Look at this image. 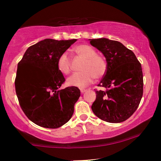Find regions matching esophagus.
<instances>
[{
    "instance_id": "34e87169",
    "label": "esophagus",
    "mask_w": 161,
    "mask_h": 161,
    "mask_svg": "<svg viewBox=\"0 0 161 161\" xmlns=\"http://www.w3.org/2000/svg\"><path fill=\"white\" fill-rule=\"evenodd\" d=\"M86 92V89H80V92H81V94L85 93Z\"/></svg>"
}]
</instances>
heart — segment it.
I'll return each instance as SVG.
<instances>
[{
    "mask_svg": "<svg viewBox=\"0 0 161 161\" xmlns=\"http://www.w3.org/2000/svg\"><path fill=\"white\" fill-rule=\"evenodd\" d=\"M74 52L84 59L81 65V72H75L67 80V84L69 86L83 88L87 86L93 80L94 78H100L104 75L107 69L105 60L102 56L97 55L96 50L91 46L80 45L74 48ZM70 58L67 53L59 56L57 67L59 72L67 75L70 72Z\"/></svg>",
    "mask_w": 161,
    "mask_h": 161,
    "instance_id": "obj_1",
    "label": "heart"
}]
</instances>
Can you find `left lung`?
<instances>
[{"label":"left lung","mask_w":161,"mask_h":161,"mask_svg":"<svg viewBox=\"0 0 161 161\" xmlns=\"http://www.w3.org/2000/svg\"><path fill=\"white\" fill-rule=\"evenodd\" d=\"M90 44L103 54L107 70L96 91L92 111L100 119L119 123L133 115L143 95L142 65L132 50L119 42L106 38L89 39Z\"/></svg>","instance_id":"1"}]
</instances>
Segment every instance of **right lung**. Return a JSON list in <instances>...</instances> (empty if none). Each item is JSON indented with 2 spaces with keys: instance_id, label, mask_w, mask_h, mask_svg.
Wrapping results in <instances>:
<instances>
[{
  "instance_id": "obj_1",
  "label": "right lung",
  "mask_w": 161,
  "mask_h": 161,
  "mask_svg": "<svg viewBox=\"0 0 161 161\" xmlns=\"http://www.w3.org/2000/svg\"><path fill=\"white\" fill-rule=\"evenodd\" d=\"M76 41L45 39L28 47L18 63L15 90L19 103L27 117L39 126L58 128L73 114L80 89H59L65 79L57 61Z\"/></svg>"
}]
</instances>
